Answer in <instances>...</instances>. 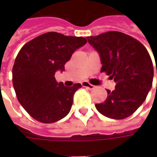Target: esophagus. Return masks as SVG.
<instances>
[{"label": "esophagus", "instance_id": "1", "mask_svg": "<svg viewBox=\"0 0 157 157\" xmlns=\"http://www.w3.org/2000/svg\"><path fill=\"white\" fill-rule=\"evenodd\" d=\"M81 85L83 87L87 88V89H89V90H93V89L95 88V86H94V85H91V84H89V83H87V82H83Z\"/></svg>", "mask_w": 157, "mask_h": 157}]
</instances>
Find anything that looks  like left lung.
Masks as SVG:
<instances>
[{
	"mask_svg": "<svg viewBox=\"0 0 157 157\" xmlns=\"http://www.w3.org/2000/svg\"><path fill=\"white\" fill-rule=\"evenodd\" d=\"M86 38L100 53V71L116 83L113 91L106 90V100L95 105L97 110L111 119L128 117L144 102L152 86L154 68L147 49L136 38L119 31Z\"/></svg>",
	"mask_w": 157,
	"mask_h": 157,
	"instance_id": "obj_1",
	"label": "left lung"
}]
</instances>
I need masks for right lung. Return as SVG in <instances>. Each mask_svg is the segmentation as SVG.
I'll return each mask as SVG.
<instances>
[{
  "label": "right lung",
  "instance_id": "right-lung-1",
  "mask_svg": "<svg viewBox=\"0 0 157 157\" xmlns=\"http://www.w3.org/2000/svg\"><path fill=\"white\" fill-rule=\"evenodd\" d=\"M86 42L82 36L47 32L21 47L12 70L13 86L20 104L37 121L53 123L69 113L81 85L64 86L55 73L64 71L72 53Z\"/></svg>",
  "mask_w": 157,
  "mask_h": 157
}]
</instances>
